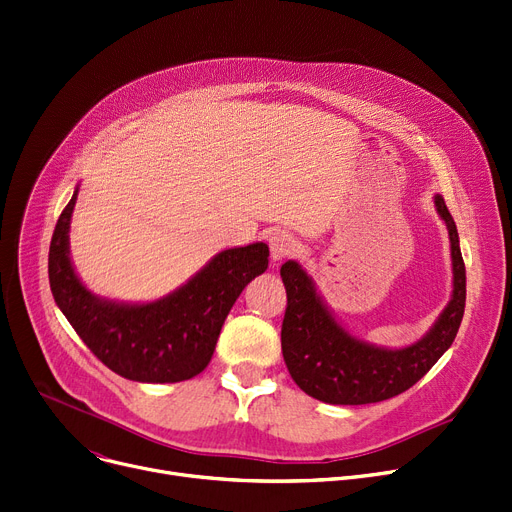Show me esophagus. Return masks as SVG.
Instances as JSON below:
<instances>
[{
    "mask_svg": "<svg viewBox=\"0 0 512 512\" xmlns=\"http://www.w3.org/2000/svg\"><path fill=\"white\" fill-rule=\"evenodd\" d=\"M269 251H271V259L274 261H282L290 255H294L298 251V243L294 241V236H290L288 232H274L269 236Z\"/></svg>",
    "mask_w": 512,
    "mask_h": 512,
    "instance_id": "34e87169",
    "label": "esophagus"
}]
</instances>
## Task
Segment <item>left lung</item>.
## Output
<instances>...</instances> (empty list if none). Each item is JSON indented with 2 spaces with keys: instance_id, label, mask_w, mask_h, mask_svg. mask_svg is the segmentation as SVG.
<instances>
[{
  "instance_id": "1",
  "label": "left lung",
  "mask_w": 512,
  "mask_h": 512,
  "mask_svg": "<svg viewBox=\"0 0 512 512\" xmlns=\"http://www.w3.org/2000/svg\"><path fill=\"white\" fill-rule=\"evenodd\" d=\"M434 208L449 230L453 292L445 311L412 346L383 348L358 339L333 317L300 263L282 265L288 296L282 354L290 377L306 395L333 405L385 401L416 385L451 348L465 311V263L455 220L442 195H434Z\"/></svg>"
}]
</instances>
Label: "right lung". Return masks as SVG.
I'll return each instance as SVG.
<instances>
[{
    "mask_svg": "<svg viewBox=\"0 0 512 512\" xmlns=\"http://www.w3.org/2000/svg\"><path fill=\"white\" fill-rule=\"evenodd\" d=\"M76 199L78 187L49 247V284L59 311L92 354L121 377L138 383L193 379L210 364L236 298L267 269V245L220 251L183 286L154 302L107 300L82 284L70 257Z\"/></svg>",
    "mask_w": 512,
    "mask_h": 512,
    "instance_id": "right-lung-1",
    "label": "right lung"
}]
</instances>
